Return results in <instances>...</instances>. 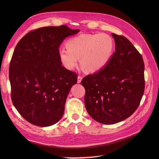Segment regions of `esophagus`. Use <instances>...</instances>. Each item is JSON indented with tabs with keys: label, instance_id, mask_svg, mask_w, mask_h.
Wrapping results in <instances>:
<instances>
[{
	"label": "esophagus",
	"instance_id": "1",
	"mask_svg": "<svg viewBox=\"0 0 159 159\" xmlns=\"http://www.w3.org/2000/svg\"><path fill=\"white\" fill-rule=\"evenodd\" d=\"M81 80H82V76L78 75V84L81 83Z\"/></svg>",
	"mask_w": 159,
	"mask_h": 159
}]
</instances>
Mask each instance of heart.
Instances as JSON below:
<instances>
[{
	"label": "heart",
	"mask_w": 159,
	"mask_h": 159,
	"mask_svg": "<svg viewBox=\"0 0 159 159\" xmlns=\"http://www.w3.org/2000/svg\"><path fill=\"white\" fill-rule=\"evenodd\" d=\"M67 50L58 52L61 64L66 69L73 70L78 65V59L83 69L95 72L103 68L111 58L115 43L111 36L105 33L81 34L67 41Z\"/></svg>",
	"instance_id": "1"
}]
</instances>
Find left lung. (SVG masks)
I'll list each match as a JSON object with an SVG mask.
<instances>
[{
  "label": "left lung",
  "mask_w": 159,
  "mask_h": 159,
  "mask_svg": "<svg viewBox=\"0 0 159 159\" xmlns=\"http://www.w3.org/2000/svg\"><path fill=\"white\" fill-rule=\"evenodd\" d=\"M115 52L109 63L81 80L85 106L99 123L111 125L135 111L145 90V65L141 54L127 38L113 33Z\"/></svg>",
  "instance_id": "1"
}]
</instances>
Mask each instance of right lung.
Returning a JSON list of instances; mask_svg holds the SVG:
<instances>
[{
	"instance_id": "1",
	"label": "right lung",
	"mask_w": 159,
	"mask_h": 159,
	"mask_svg": "<svg viewBox=\"0 0 159 159\" xmlns=\"http://www.w3.org/2000/svg\"><path fill=\"white\" fill-rule=\"evenodd\" d=\"M79 32L66 25L42 27L26 34L16 46L9 67L11 99L31 124L48 127L63 116L78 75L61 66L59 47L66 37Z\"/></svg>"
}]
</instances>
